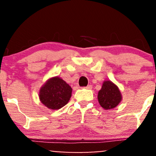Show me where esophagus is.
Returning <instances> with one entry per match:
<instances>
[{
    "instance_id": "1",
    "label": "esophagus",
    "mask_w": 156,
    "mask_h": 156,
    "mask_svg": "<svg viewBox=\"0 0 156 156\" xmlns=\"http://www.w3.org/2000/svg\"><path fill=\"white\" fill-rule=\"evenodd\" d=\"M91 88H92V86H91V85H87V86L86 87V89H87V90L91 89Z\"/></svg>"
}]
</instances>
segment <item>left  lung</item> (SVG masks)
Listing matches in <instances>:
<instances>
[{"instance_id":"obj_1","label":"left lung","mask_w":156,"mask_h":156,"mask_svg":"<svg viewBox=\"0 0 156 156\" xmlns=\"http://www.w3.org/2000/svg\"><path fill=\"white\" fill-rule=\"evenodd\" d=\"M98 100L104 109H113L121 101L122 95L117 85L111 81H105L98 93Z\"/></svg>"}]
</instances>
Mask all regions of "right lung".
<instances>
[{"instance_id":"1","label":"right lung","mask_w":156,"mask_h":156,"mask_svg":"<svg viewBox=\"0 0 156 156\" xmlns=\"http://www.w3.org/2000/svg\"><path fill=\"white\" fill-rule=\"evenodd\" d=\"M72 91L71 87L62 78L53 77L39 90V100L49 109L58 110L69 102Z\"/></svg>"}]
</instances>
